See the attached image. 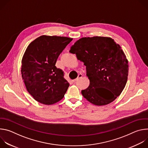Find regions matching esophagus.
<instances>
[{"mask_svg":"<svg viewBox=\"0 0 148 148\" xmlns=\"http://www.w3.org/2000/svg\"><path fill=\"white\" fill-rule=\"evenodd\" d=\"M82 74H78V77H77L76 79H73V82H75V81H78L79 79H80V78H82Z\"/></svg>","mask_w":148,"mask_h":148,"instance_id":"obj_1","label":"esophagus"}]
</instances>
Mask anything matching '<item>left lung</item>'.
I'll list each match as a JSON object with an SVG mask.
<instances>
[{
    "label": "left lung",
    "mask_w": 148,
    "mask_h": 148,
    "mask_svg": "<svg viewBox=\"0 0 148 148\" xmlns=\"http://www.w3.org/2000/svg\"><path fill=\"white\" fill-rule=\"evenodd\" d=\"M78 60L86 66L89 87L81 91L91 103L102 106L114 101L127 82L129 66L126 57L111 37H82L71 47Z\"/></svg>",
    "instance_id": "obj_1"
}]
</instances>
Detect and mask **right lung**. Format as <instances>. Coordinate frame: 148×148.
Returning <instances> with one entry per match:
<instances>
[{
    "label": "right lung",
    "instance_id": "obj_1",
    "mask_svg": "<svg viewBox=\"0 0 148 148\" xmlns=\"http://www.w3.org/2000/svg\"><path fill=\"white\" fill-rule=\"evenodd\" d=\"M72 38L41 36L29 44L22 60V79L27 91L38 102L52 105L64 97L70 84L57 60Z\"/></svg>",
    "mask_w": 148,
    "mask_h": 148
}]
</instances>
